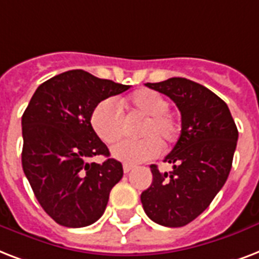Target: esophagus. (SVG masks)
<instances>
[{"instance_id": "34e87169", "label": "esophagus", "mask_w": 259, "mask_h": 259, "mask_svg": "<svg viewBox=\"0 0 259 259\" xmlns=\"http://www.w3.org/2000/svg\"><path fill=\"white\" fill-rule=\"evenodd\" d=\"M132 169H134V166H132V165H127V163H124V165H123V170H124V173H125V174L130 173Z\"/></svg>"}]
</instances>
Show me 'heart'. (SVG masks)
Wrapping results in <instances>:
<instances>
[{"mask_svg": "<svg viewBox=\"0 0 259 259\" xmlns=\"http://www.w3.org/2000/svg\"><path fill=\"white\" fill-rule=\"evenodd\" d=\"M170 104L155 90L136 92L125 104L128 111L146 116L138 130L139 140H123L111 148L112 157L127 165L155 158L162 146L176 142L180 134V123L169 112ZM90 125L104 143H115L124 134V119L113 100H102L90 115Z\"/></svg>", "mask_w": 259, "mask_h": 259, "instance_id": "heart-1", "label": "heart"}]
</instances>
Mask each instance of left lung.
<instances>
[{
    "label": "left lung",
    "instance_id": "1",
    "mask_svg": "<svg viewBox=\"0 0 259 259\" xmlns=\"http://www.w3.org/2000/svg\"><path fill=\"white\" fill-rule=\"evenodd\" d=\"M146 86L176 102L181 135L165 158L173 171L161 173L150 166L152 184L140 200L152 222L182 227L205 211L227 181L238 128L227 104L197 82L174 77Z\"/></svg>",
    "mask_w": 259,
    "mask_h": 259
}]
</instances>
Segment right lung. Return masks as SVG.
Instances as JSON below:
<instances>
[{
	"instance_id": "add662e5",
	"label": "right lung",
	"mask_w": 259,
	"mask_h": 259,
	"mask_svg": "<svg viewBox=\"0 0 259 259\" xmlns=\"http://www.w3.org/2000/svg\"><path fill=\"white\" fill-rule=\"evenodd\" d=\"M130 89L83 70L50 78L36 89L21 117V162L37 201L65 227H86L107 208L123 165L94 134L90 115L102 100ZM104 155L102 164L87 159Z\"/></svg>"
}]
</instances>
